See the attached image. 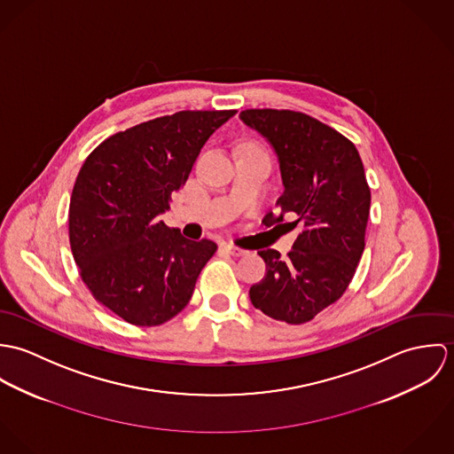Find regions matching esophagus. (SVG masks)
<instances>
[{"label":"esophagus","instance_id":"1","mask_svg":"<svg viewBox=\"0 0 454 454\" xmlns=\"http://www.w3.org/2000/svg\"><path fill=\"white\" fill-rule=\"evenodd\" d=\"M223 250H227L232 257L247 255V250H243V248H239V247H234V245H229V243H225V245H223Z\"/></svg>","mask_w":454,"mask_h":454}]
</instances>
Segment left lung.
Listing matches in <instances>:
<instances>
[{
    "label": "left lung",
    "instance_id": "obj_1",
    "mask_svg": "<svg viewBox=\"0 0 454 454\" xmlns=\"http://www.w3.org/2000/svg\"><path fill=\"white\" fill-rule=\"evenodd\" d=\"M239 119L272 146L281 171L279 213L267 227L288 218L301 225L286 259L260 250L265 276L250 288L263 315L290 325L313 320L348 288L365 248L371 189L355 145L320 121L290 110H245Z\"/></svg>",
    "mask_w": 454,
    "mask_h": 454
}]
</instances>
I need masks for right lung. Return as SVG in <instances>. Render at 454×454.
Wrapping results in <instances>:
<instances>
[{
	"label": "right lung",
	"instance_id": "add662e5",
	"mask_svg": "<svg viewBox=\"0 0 454 454\" xmlns=\"http://www.w3.org/2000/svg\"><path fill=\"white\" fill-rule=\"evenodd\" d=\"M236 110L178 112L105 139L83 162L69 200V245L90 294L128 324L176 317L216 252L159 215L169 209L207 137Z\"/></svg>",
	"mask_w": 454,
	"mask_h": 454
}]
</instances>
